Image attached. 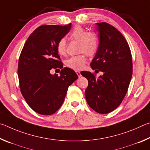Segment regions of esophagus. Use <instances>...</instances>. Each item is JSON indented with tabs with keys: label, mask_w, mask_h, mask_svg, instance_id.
Returning a JSON list of instances; mask_svg holds the SVG:
<instances>
[{
	"label": "esophagus",
	"mask_w": 150,
	"mask_h": 150,
	"mask_svg": "<svg viewBox=\"0 0 150 150\" xmlns=\"http://www.w3.org/2000/svg\"><path fill=\"white\" fill-rule=\"evenodd\" d=\"M76 73H77V75H78L79 77H81V73L79 71H76Z\"/></svg>",
	"instance_id": "obj_1"
}]
</instances>
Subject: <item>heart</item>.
Returning a JSON list of instances; mask_svg holds the SVG:
<instances>
[{"label": "heart", "mask_w": 150, "mask_h": 150, "mask_svg": "<svg viewBox=\"0 0 150 150\" xmlns=\"http://www.w3.org/2000/svg\"><path fill=\"white\" fill-rule=\"evenodd\" d=\"M71 40L79 42V52H83L88 56L94 55L98 49V39L95 34L87 32L86 30L79 26H76L70 32ZM67 51V44L64 38L59 40L57 44V52L61 55H64ZM87 62V58L84 54L71 57L65 61L67 67L73 70L82 69Z\"/></svg>", "instance_id": "obj_1"}]
</instances>
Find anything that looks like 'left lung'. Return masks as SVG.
I'll return each mask as SVG.
<instances>
[{
  "label": "left lung",
  "mask_w": 150,
  "mask_h": 150,
  "mask_svg": "<svg viewBox=\"0 0 150 150\" xmlns=\"http://www.w3.org/2000/svg\"><path fill=\"white\" fill-rule=\"evenodd\" d=\"M98 50L91 67L103 75L96 79L93 73L82 71L88 84L85 90L88 105L96 112L107 114L120 105L132 76V59L130 47L122 34L106 22L96 23Z\"/></svg>",
  "instance_id": "1"
}]
</instances>
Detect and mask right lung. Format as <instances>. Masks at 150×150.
<instances>
[{
    "label": "right lung",
    "instance_id": "right-lung-1",
    "mask_svg": "<svg viewBox=\"0 0 150 150\" xmlns=\"http://www.w3.org/2000/svg\"><path fill=\"white\" fill-rule=\"evenodd\" d=\"M66 26L42 25L33 32L23 47L18 61L20 91L32 110L42 115L54 114L62 105L69 86L77 79L73 69L63 68L57 44L69 32ZM54 68L60 75H52Z\"/></svg>",
    "mask_w": 150,
    "mask_h": 150
}]
</instances>
